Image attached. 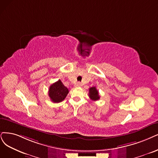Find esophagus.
Segmentation results:
<instances>
[{"mask_svg": "<svg viewBox=\"0 0 158 158\" xmlns=\"http://www.w3.org/2000/svg\"><path fill=\"white\" fill-rule=\"evenodd\" d=\"M81 85H82V84H81V83H77V84H75V86H81Z\"/></svg>", "mask_w": 158, "mask_h": 158, "instance_id": "esophagus-1", "label": "esophagus"}]
</instances>
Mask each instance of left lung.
<instances>
[{"label": "left lung", "instance_id": "1", "mask_svg": "<svg viewBox=\"0 0 158 158\" xmlns=\"http://www.w3.org/2000/svg\"><path fill=\"white\" fill-rule=\"evenodd\" d=\"M89 98L90 100L93 101H97L100 99V95H99L98 90L96 89L95 86L91 87L89 89Z\"/></svg>", "mask_w": 158, "mask_h": 158}]
</instances>
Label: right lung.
<instances>
[{"instance_id":"obj_1","label":"right lung","mask_w":158,"mask_h":158,"mask_svg":"<svg viewBox=\"0 0 158 158\" xmlns=\"http://www.w3.org/2000/svg\"><path fill=\"white\" fill-rule=\"evenodd\" d=\"M68 92V89L63 85L60 80H58L50 86L49 96L52 102L59 103L66 98Z\"/></svg>"}]
</instances>
